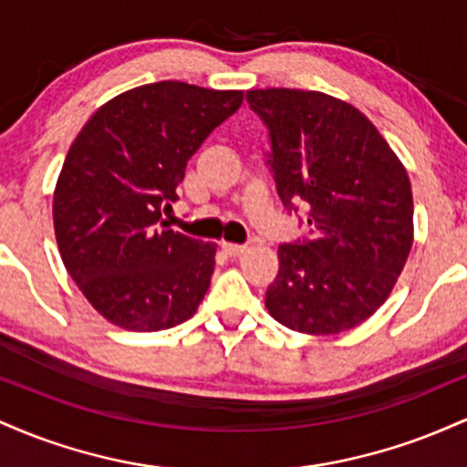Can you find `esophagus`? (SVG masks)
<instances>
[{
  "instance_id": "34e87169",
  "label": "esophagus",
  "mask_w": 467,
  "mask_h": 467,
  "mask_svg": "<svg viewBox=\"0 0 467 467\" xmlns=\"http://www.w3.org/2000/svg\"><path fill=\"white\" fill-rule=\"evenodd\" d=\"M222 248L228 256H241L245 252V245L241 244H230V241H222Z\"/></svg>"
}]
</instances>
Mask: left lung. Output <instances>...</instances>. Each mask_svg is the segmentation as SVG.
<instances>
[{
  "instance_id": "8db88e82",
  "label": "left lung",
  "mask_w": 467,
  "mask_h": 467,
  "mask_svg": "<svg viewBox=\"0 0 467 467\" xmlns=\"http://www.w3.org/2000/svg\"><path fill=\"white\" fill-rule=\"evenodd\" d=\"M270 130L276 191L307 206L312 237L278 248L265 307L309 336L349 331L382 307L412 248V191L401 160L360 109L314 89H250Z\"/></svg>"
}]
</instances>
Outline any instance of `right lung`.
<instances>
[{"label":"right lung","mask_w":467,"mask_h":467,"mask_svg":"<svg viewBox=\"0 0 467 467\" xmlns=\"http://www.w3.org/2000/svg\"><path fill=\"white\" fill-rule=\"evenodd\" d=\"M241 103V89L160 80L107 100L74 138L52 197L57 245L111 325L162 331L200 307L217 244L159 222L178 200L191 155Z\"/></svg>","instance_id":"right-lung-1"}]
</instances>
